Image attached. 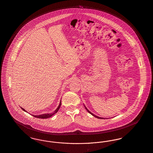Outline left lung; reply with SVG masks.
<instances>
[{
    "instance_id": "1",
    "label": "left lung",
    "mask_w": 153,
    "mask_h": 153,
    "mask_svg": "<svg viewBox=\"0 0 153 153\" xmlns=\"http://www.w3.org/2000/svg\"><path fill=\"white\" fill-rule=\"evenodd\" d=\"M85 108H86V110H87V111H88V113H90V114H91V115H93V116H94V117H96V118H97V119H103V118H102V117H98V116H96V115H94V114H93V113H91V112H90V111H89V110H87V108H86V107H85Z\"/></svg>"
}]
</instances>
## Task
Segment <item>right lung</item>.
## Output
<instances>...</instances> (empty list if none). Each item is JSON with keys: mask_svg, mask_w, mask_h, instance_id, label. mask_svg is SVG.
<instances>
[{"mask_svg": "<svg viewBox=\"0 0 153 153\" xmlns=\"http://www.w3.org/2000/svg\"><path fill=\"white\" fill-rule=\"evenodd\" d=\"M60 105H61V102H60V104H59V106H58V107L57 108V109L53 113H51V114H40V115H39V116H34V115H32V116H33L34 117H36V118H39V119H48V118H49V117H51V116H52L53 114H54L55 113H56L57 111H58V110H59V109L60 108ZM22 109L23 110V111H26L24 108H22Z\"/></svg>", "mask_w": 153, "mask_h": 153, "instance_id": "right-lung-1", "label": "right lung"}]
</instances>
